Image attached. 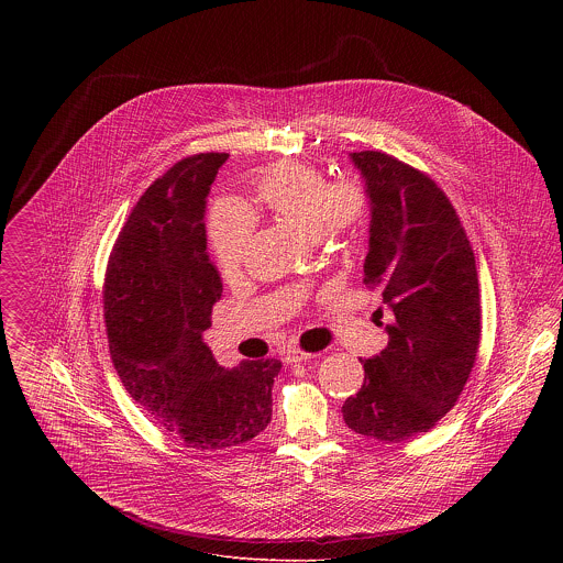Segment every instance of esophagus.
Segmentation results:
<instances>
[{
    "label": "esophagus",
    "mask_w": 563,
    "mask_h": 563,
    "mask_svg": "<svg viewBox=\"0 0 563 563\" xmlns=\"http://www.w3.org/2000/svg\"><path fill=\"white\" fill-rule=\"evenodd\" d=\"M312 357H314L312 353L301 351V349H297V346L284 351V362H286V364H299V362H308V360H312Z\"/></svg>",
    "instance_id": "1"
}]
</instances>
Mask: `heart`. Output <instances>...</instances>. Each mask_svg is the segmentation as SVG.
Returning a JSON list of instances; mask_svg holds the SVG:
<instances>
[{
  "instance_id": "obj_1",
  "label": "heart",
  "mask_w": 563,
  "mask_h": 563,
  "mask_svg": "<svg viewBox=\"0 0 563 563\" xmlns=\"http://www.w3.org/2000/svg\"><path fill=\"white\" fill-rule=\"evenodd\" d=\"M257 203L275 219L310 236L346 239L366 217V195L351 179L327 181L312 164L282 161L255 179ZM255 232L253 212L234 199H221L210 212V244L223 275L242 266Z\"/></svg>"
}]
</instances>
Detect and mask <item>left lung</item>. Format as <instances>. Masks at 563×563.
Masks as SVG:
<instances>
[{"mask_svg": "<svg viewBox=\"0 0 563 563\" xmlns=\"http://www.w3.org/2000/svg\"><path fill=\"white\" fill-rule=\"evenodd\" d=\"M351 162L371 203L364 284L382 288L393 321L388 346L362 360L364 384L342 416L355 433L401 442L429 431L455 405L475 366L482 338L475 253L431 177L382 152H357Z\"/></svg>", "mask_w": 563, "mask_h": 563, "instance_id": "obj_1", "label": "left lung"}]
</instances>
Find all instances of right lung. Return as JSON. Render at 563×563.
<instances>
[{"label": "right lung", "instance_id": "add662e5", "mask_svg": "<svg viewBox=\"0 0 563 563\" xmlns=\"http://www.w3.org/2000/svg\"><path fill=\"white\" fill-rule=\"evenodd\" d=\"M228 154L177 162L134 206L106 268L103 319L130 397L184 446L249 442L273 416L279 360L223 368L203 331L223 284L210 262L206 199Z\"/></svg>", "mask_w": 563, "mask_h": 563}]
</instances>
